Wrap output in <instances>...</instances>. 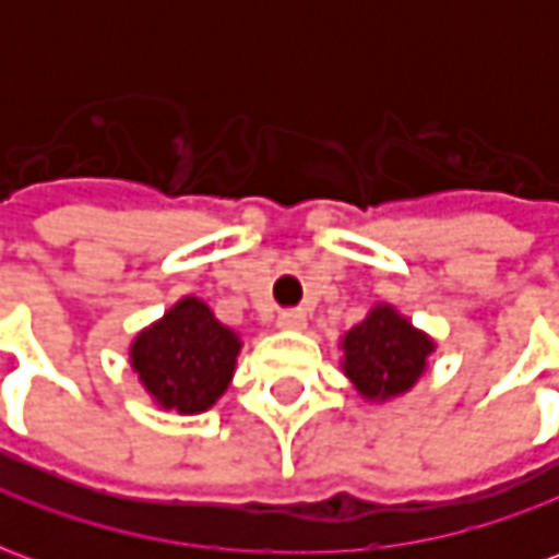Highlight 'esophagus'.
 I'll use <instances>...</instances> for the list:
<instances>
[{
  "label": "esophagus",
  "mask_w": 559,
  "mask_h": 559,
  "mask_svg": "<svg viewBox=\"0 0 559 559\" xmlns=\"http://www.w3.org/2000/svg\"><path fill=\"white\" fill-rule=\"evenodd\" d=\"M305 323H308V314H305L302 308H284L278 314L281 329H305Z\"/></svg>",
  "instance_id": "obj_1"
}]
</instances>
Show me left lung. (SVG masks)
<instances>
[{"label": "left lung", "instance_id": "obj_1", "mask_svg": "<svg viewBox=\"0 0 559 559\" xmlns=\"http://www.w3.org/2000/svg\"><path fill=\"white\" fill-rule=\"evenodd\" d=\"M431 350V341L380 305L344 335V371L365 399H389L416 383Z\"/></svg>", "mask_w": 559, "mask_h": 559}]
</instances>
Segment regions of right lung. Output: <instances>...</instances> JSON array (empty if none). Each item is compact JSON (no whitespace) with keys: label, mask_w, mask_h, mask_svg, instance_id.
I'll return each mask as SVG.
<instances>
[{"label":"right lung","mask_w":559,"mask_h":559,"mask_svg":"<svg viewBox=\"0 0 559 559\" xmlns=\"http://www.w3.org/2000/svg\"><path fill=\"white\" fill-rule=\"evenodd\" d=\"M239 338L200 299L188 296L138 335L131 362L160 407L203 413L230 383Z\"/></svg>","instance_id":"right-lung-1"}]
</instances>
